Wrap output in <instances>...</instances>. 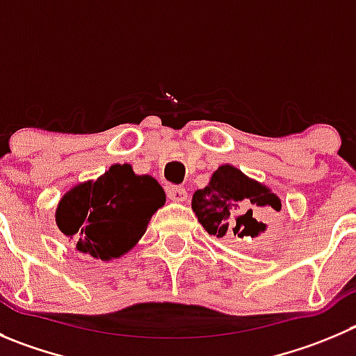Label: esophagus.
Masks as SVG:
<instances>
[{
  "label": "esophagus",
  "instance_id": "obj_1",
  "mask_svg": "<svg viewBox=\"0 0 356 356\" xmlns=\"http://www.w3.org/2000/svg\"><path fill=\"white\" fill-rule=\"evenodd\" d=\"M168 197L175 202H181L187 199V191L184 187H176V185H169L168 187Z\"/></svg>",
  "mask_w": 356,
  "mask_h": 356
}]
</instances>
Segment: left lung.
Instances as JSON below:
<instances>
[{
  "instance_id": "left-lung-1",
  "label": "left lung",
  "mask_w": 356,
  "mask_h": 356,
  "mask_svg": "<svg viewBox=\"0 0 356 356\" xmlns=\"http://www.w3.org/2000/svg\"><path fill=\"white\" fill-rule=\"evenodd\" d=\"M192 209L208 234L223 238H257L267 229L255 218L257 209H282V201L266 185L223 164L211 175L208 187L195 191Z\"/></svg>"
}]
</instances>
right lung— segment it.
Instances as JSON below:
<instances>
[{"instance_id":"right-lung-1","label":"right lung","mask_w":356,"mask_h":356,"mask_svg":"<svg viewBox=\"0 0 356 356\" xmlns=\"http://www.w3.org/2000/svg\"><path fill=\"white\" fill-rule=\"evenodd\" d=\"M164 202V188L155 178L138 176L129 164H113L96 181L63 195L56 223L76 252L108 262L140 241Z\"/></svg>"}]
</instances>
